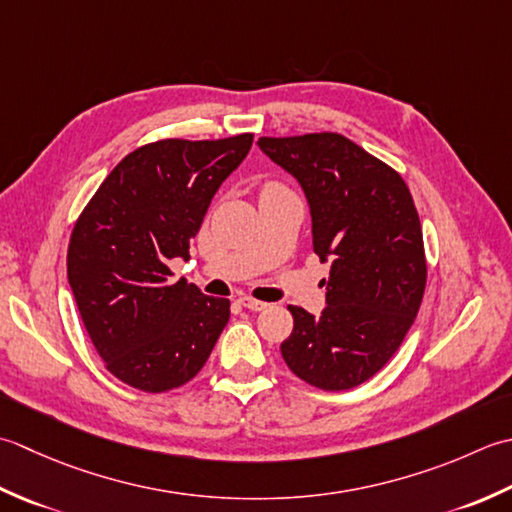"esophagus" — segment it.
Here are the masks:
<instances>
[{
  "label": "esophagus",
  "mask_w": 512,
  "mask_h": 512,
  "mask_svg": "<svg viewBox=\"0 0 512 512\" xmlns=\"http://www.w3.org/2000/svg\"><path fill=\"white\" fill-rule=\"evenodd\" d=\"M238 305H243V307L249 309V311H263V309L269 307L267 302L256 300V298H252V296H241V298H238Z\"/></svg>",
  "instance_id": "34e87169"
}]
</instances>
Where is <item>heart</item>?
<instances>
[{
	"label": "heart",
	"instance_id": "b5f03b06",
	"mask_svg": "<svg viewBox=\"0 0 512 512\" xmlns=\"http://www.w3.org/2000/svg\"><path fill=\"white\" fill-rule=\"evenodd\" d=\"M274 187H283V185H278V183H267V185H263V190H260V192H265V190H274Z\"/></svg>",
	"mask_w": 512,
	"mask_h": 512
}]
</instances>
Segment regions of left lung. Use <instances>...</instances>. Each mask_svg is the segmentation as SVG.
Masks as SVG:
<instances>
[{"mask_svg": "<svg viewBox=\"0 0 512 512\" xmlns=\"http://www.w3.org/2000/svg\"><path fill=\"white\" fill-rule=\"evenodd\" d=\"M260 150L300 183L314 252L331 260L327 307L289 305L294 331L280 344L311 387L344 391L373 378L411 329L426 287L420 216L402 176L336 132L260 137Z\"/></svg>", "mask_w": 512, "mask_h": 512, "instance_id": "8db88e82", "label": "left lung"}]
</instances>
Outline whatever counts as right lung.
I'll return each mask as SVG.
<instances>
[{
	"label": "right lung",
	"instance_id": "right-lung-1",
	"mask_svg": "<svg viewBox=\"0 0 512 512\" xmlns=\"http://www.w3.org/2000/svg\"><path fill=\"white\" fill-rule=\"evenodd\" d=\"M254 134L163 139L114 168L77 218L68 283L106 369L163 393L190 382L229 320V300L170 283V260L190 258L218 187L243 163Z\"/></svg>",
	"mask_w": 512,
	"mask_h": 512
}]
</instances>
